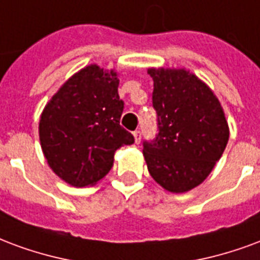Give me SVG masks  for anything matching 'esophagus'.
<instances>
[{"mask_svg": "<svg viewBox=\"0 0 260 260\" xmlns=\"http://www.w3.org/2000/svg\"><path fill=\"white\" fill-rule=\"evenodd\" d=\"M134 138H135L136 143H139L140 142V131H135V132H134Z\"/></svg>", "mask_w": 260, "mask_h": 260, "instance_id": "esophagus-1", "label": "esophagus"}]
</instances>
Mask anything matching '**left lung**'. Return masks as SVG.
<instances>
[{
  "label": "left lung",
  "instance_id": "obj_1",
  "mask_svg": "<svg viewBox=\"0 0 260 260\" xmlns=\"http://www.w3.org/2000/svg\"><path fill=\"white\" fill-rule=\"evenodd\" d=\"M149 74L158 134L143 142V155L159 186L184 193L203 183L222 157L228 121L218 98L189 71L150 69Z\"/></svg>",
  "mask_w": 260,
  "mask_h": 260
}]
</instances>
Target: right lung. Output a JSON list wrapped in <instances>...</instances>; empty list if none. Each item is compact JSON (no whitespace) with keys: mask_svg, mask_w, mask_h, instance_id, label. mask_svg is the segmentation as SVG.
Segmentation results:
<instances>
[{"mask_svg":"<svg viewBox=\"0 0 260 260\" xmlns=\"http://www.w3.org/2000/svg\"><path fill=\"white\" fill-rule=\"evenodd\" d=\"M114 71L96 64L64 82L40 120L44 155L55 174L76 187L95 184L114 162V153L135 142L120 125L124 102Z\"/></svg>","mask_w":260,"mask_h":260,"instance_id":"right-lung-1","label":"right lung"}]
</instances>
